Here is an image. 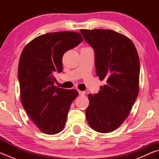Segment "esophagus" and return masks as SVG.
<instances>
[{"label": "esophagus", "mask_w": 159, "mask_h": 159, "mask_svg": "<svg viewBox=\"0 0 159 159\" xmlns=\"http://www.w3.org/2000/svg\"><path fill=\"white\" fill-rule=\"evenodd\" d=\"M79 95H84L85 93L84 92V91H80V90H79Z\"/></svg>", "instance_id": "1"}]
</instances>
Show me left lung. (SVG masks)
<instances>
[{
	"instance_id": "left-lung-1",
	"label": "left lung",
	"mask_w": 159,
	"mask_h": 159,
	"mask_svg": "<svg viewBox=\"0 0 159 159\" xmlns=\"http://www.w3.org/2000/svg\"><path fill=\"white\" fill-rule=\"evenodd\" d=\"M94 50L96 74L105 79L95 95H88L86 119L93 130L110 133L122 124L138 95L140 64L135 46L123 35L109 29H81Z\"/></svg>"
}]
</instances>
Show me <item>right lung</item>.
<instances>
[{
    "label": "right lung",
    "mask_w": 159,
    "mask_h": 159,
    "mask_svg": "<svg viewBox=\"0 0 159 159\" xmlns=\"http://www.w3.org/2000/svg\"><path fill=\"white\" fill-rule=\"evenodd\" d=\"M83 41L79 33H48L29 43L21 54L18 79L21 104L41 131L55 134L63 130L75 98L74 89L54 85L55 75L62 71V57Z\"/></svg>",
    "instance_id": "obj_1"
}]
</instances>
